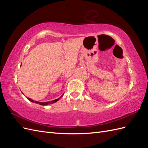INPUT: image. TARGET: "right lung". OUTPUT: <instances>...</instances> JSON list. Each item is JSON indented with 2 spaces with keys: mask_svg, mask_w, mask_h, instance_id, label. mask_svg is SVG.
I'll list each match as a JSON object with an SVG mask.
<instances>
[{
  "mask_svg": "<svg viewBox=\"0 0 148 148\" xmlns=\"http://www.w3.org/2000/svg\"><path fill=\"white\" fill-rule=\"evenodd\" d=\"M64 94H63V95H62L59 98H58V99H57L53 100V101H48V102H38V101H34V100H33V99H30V98H29V97H28L27 99H28L29 101L32 102L36 103V104H40V105H42V106H47V105H48V104H53V103L56 102L57 101H59L62 96H64Z\"/></svg>",
  "mask_w": 148,
  "mask_h": 148,
  "instance_id": "add662e5",
  "label": "right lung"
}]
</instances>
